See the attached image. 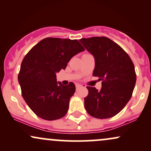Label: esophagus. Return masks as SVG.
Masks as SVG:
<instances>
[{
	"label": "esophagus",
	"mask_w": 151,
	"mask_h": 151,
	"mask_svg": "<svg viewBox=\"0 0 151 151\" xmlns=\"http://www.w3.org/2000/svg\"><path fill=\"white\" fill-rule=\"evenodd\" d=\"M81 87V85H79V84H76V89L78 90L79 88Z\"/></svg>",
	"instance_id": "obj_1"
}]
</instances>
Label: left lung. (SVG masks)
<instances>
[{"mask_svg": "<svg viewBox=\"0 0 151 151\" xmlns=\"http://www.w3.org/2000/svg\"><path fill=\"white\" fill-rule=\"evenodd\" d=\"M79 41L95 59L93 77L101 80V89L86 86L84 98L87 113L97 119H109L124 108L132 96L136 74L132 60L119 45L106 37L81 38Z\"/></svg>", "mask_w": 151, "mask_h": 151, "instance_id": "8db88e82", "label": "left lung"}]
</instances>
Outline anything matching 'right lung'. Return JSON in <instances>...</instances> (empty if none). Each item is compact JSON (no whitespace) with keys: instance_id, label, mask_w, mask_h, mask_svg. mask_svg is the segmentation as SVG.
I'll use <instances>...</instances> for the list:
<instances>
[{"instance_id":"right-lung-1","label":"right lung","mask_w":151,"mask_h":151,"mask_svg":"<svg viewBox=\"0 0 151 151\" xmlns=\"http://www.w3.org/2000/svg\"><path fill=\"white\" fill-rule=\"evenodd\" d=\"M77 40L47 37L40 41L22 60L18 74L22 96L37 116L47 121L65 116L75 85H62L56 73L65 70L72 57L84 51Z\"/></svg>"}]
</instances>
